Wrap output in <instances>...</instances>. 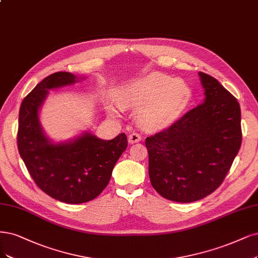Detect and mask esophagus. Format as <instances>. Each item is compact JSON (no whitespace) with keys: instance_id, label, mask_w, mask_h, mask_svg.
I'll use <instances>...</instances> for the list:
<instances>
[{"instance_id":"34e87169","label":"esophagus","mask_w":258,"mask_h":258,"mask_svg":"<svg viewBox=\"0 0 258 258\" xmlns=\"http://www.w3.org/2000/svg\"><path fill=\"white\" fill-rule=\"evenodd\" d=\"M141 136L139 135V133H131V135H129V137H128V141H129V143L130 144H135V143H138V142H140L141 141Z\"/></svg>"}]
</instances>
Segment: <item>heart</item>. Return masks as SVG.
I'll return each mask as SVG.
<instances>
[{"instance_id":"1","label":"heart","mask_w":258,"mask_h":258,"mask_svg":"<svg viewBox=\"0 0 258 258\" xmlns=\"http://www.w3.org/2000/svg\"><path fill=\"white\" fill-rule=\"evenodd\" d=\"M114 97L120 109L136 111L137 122L142 128L158 130L180 116L189 106L193 92L183 80L155 73L120 85ZM109 110L117 115L113 105Z\"/></svg>"}]
</instances>
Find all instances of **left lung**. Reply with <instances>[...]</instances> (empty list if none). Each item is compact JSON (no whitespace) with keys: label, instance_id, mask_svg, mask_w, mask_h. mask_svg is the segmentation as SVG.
<instances>
[{"label":"left lung","instance_id":"1","mask_svg":"<svg viewBox=\"0 0 258 258\" xmlns=\"http://www.w3.org/2000/svg\"><path fill=\"white\" fill-rule=\"evenodd\" d=\"M199 76L203 103L145 141L152 185L178 203L202 200L218 189L241 146L239 102L217 79Z\"/></svg>","mask_w":258,"mask_h":258}]
</instances>
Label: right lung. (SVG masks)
<instances>
[{
    "instance_id": "obj_1",
    "label": "right lung",
    "mask_w": 258,
    "mask_h": 258,
    "mask_svg": "<svg viewBox=\"0 0 258 258\" xmlns=\"http://www.w3.org/2000/svg\"><path fill=\"white\" fill-rule=\"evenodd\" d=\"M81 80L83 78L66 72L48 76L23 99L19 112L17 142L25 166L44 193L67 204H81L98 197L128 146L125 133L106 141L85 131L57 143L44 133L39 111L49 95L48 90Z\"/></svg>"
}]
</instances>
